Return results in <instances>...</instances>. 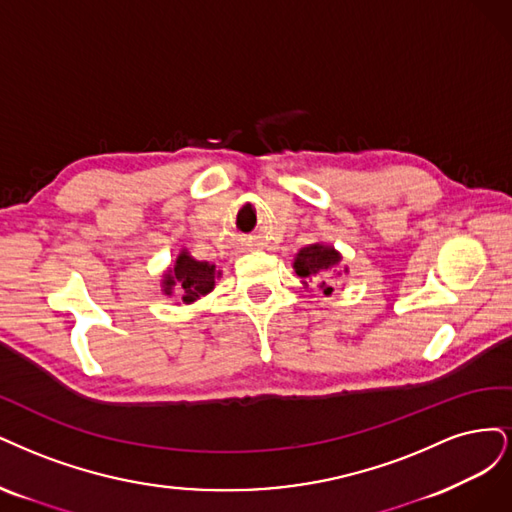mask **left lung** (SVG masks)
<instances>
[{
	"label": "left lung",
	"instance_id": "obj_1",
	"mask_svg": "<svg viewBox=\"0 0 512 512\" xmlns=\"http://www.w3.org/2000/svg\"><path fill=\"white\" fill-rule=\"evenodd\" d=\"M340 253L329 244H308L304 249L295 255L293 259V270L302 278V283L306 285L308 280H319V287L323 289L325 295L332 293L334 289L325 283V274L332 272L338 263H340Z\"/></svg>",
	"mask_w": 512,
	"mask_h": 512
}]
</instances>
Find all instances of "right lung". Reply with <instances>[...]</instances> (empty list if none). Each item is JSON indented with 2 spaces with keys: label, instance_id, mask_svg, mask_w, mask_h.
Instances as JSON below:
<instances>
[{
  "label": "right lung",
  "instance_id": "1",
  "mask_svg": "<svg viewBox=\"0 0 512 512\" xmlns=\"http://www.w3.org/2000/svg\"><path fill=\"white\" fill-rule=\"evenodd\" d=\"M219 274L221 272L214 270L212 263L197 261L187 251H180L174 266L163 274L161 291L166 295H172V289L178 287L180 295H183V302L191 304L214 289V278Z\"/></svg>",
  "mask_w": 512,
  "mask_h": 512
}]
</instances>
